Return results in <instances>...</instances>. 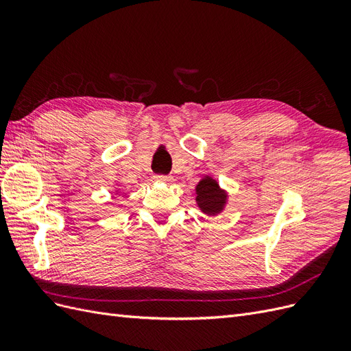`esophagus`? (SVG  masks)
I'll return each mask as SVG.
<instances>
[{"label":"esophagus","instance_id":"esophagus-1","mask_svg":"<svg viewBox=\"0 0 351 351\" xmlns=\"http://www.w3.org/2000/svg\"><path fill=\"white\" fill-rule=\"evenodd\" d=\"M158 182H161V183H169L171 182V177H168V176H156L155 177Z\"/></svg>","mask_w":351,"mask_h":351}]
</instances>
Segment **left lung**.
<instances>
[{
    "mask_svg": "<svg viewBox=\"0 0 351 351\" xmlns=\"http://www.w3.org/2000/svg\"><path fill=\"white\" fill-rule=\"evenodd\" d=\"M196 205L208 217H217L226 209L228 195L214 177L205 176L196 186Z\"/></svg>",
    "mask_w": 351,
    "mask_h": 351,
    "instance_id": "8db88e82",
    "label": "left lung"
}]
</instances>
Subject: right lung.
<instances>
[{
	"mask_svg": "<svg viewBox=\"0 0 351 351\" xmlns=\"http://www.w3.org/2000/svg\"><path fill=\"white\" fill-rule=\"evenodd\" d=\"M117 192H119V190H117Z\"/></svg>",
	"mask_w": 351,
	"mask_h": 351,
	"instance_id": "1",
	"label": "right lung"
}]
</instances>
